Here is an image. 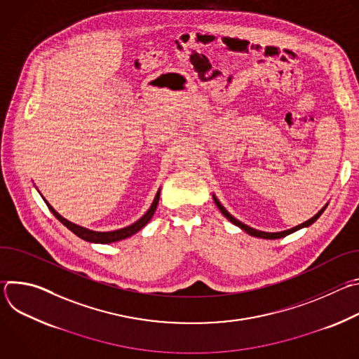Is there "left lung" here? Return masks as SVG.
I'll return each instance as SVG.
<instances>
[{
    "label": "left lung",
    "instance_id": "1",
    "mask_svg": "<svg viewBox=\"0 0 359 359\" xmlns=\"http://www.w3.org/2000/svg\"><path fill=\"white\" fill-rule=\"evenodd\" d=\"M215 203L217 204V208H219V210L223 213V216L226 217V219H229L233 224H236V226H238L240 229H243L244 231H247L250 236H254V237H260V238H269V240H274V238H281V237H285V236H288V234H291V233H294V231H297V230H299V229H302V227H309V226H311L321 215H323V212L325 210V208H323L313 219H310V220H306V222H304L302 224H298V226H295V227H292V229H290V230H285V231H280V233H266V231H259V230H254V229H251V227H248V226H245V224H243L241 222H238L237 219H234L223 206L220 204V201L215 197Z\"/></svg>",
    "mask_w": 359,
    "mask_h": 359
}]
</instances>
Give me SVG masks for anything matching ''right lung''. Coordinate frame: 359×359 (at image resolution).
I'll return each mask as SVG.
<instances>
[{"label":"right lung","instance_id":"1","mask_svg":"<svg viewBox=\"0 0 359 359\" xmlns=\"http://www.w3.org/2000/svg\"><path fill=\"white\" fill-rule=\"evenodd\" d=\"M159 194H161V190L158 191L155 200H153L150 209L147 210V213L139 219L136 223H133L132 226L129 227H125V229H121V230H116V231H107V233H99V231H92V230H88V229H83L81 226H76L68 220H65L62 216H60L53 208L49 206V204L46 203L48 209L50 210V213H53L67 229H69L74 234H76L79 238L85 240V241H90V243H102V244H107V243H114V241H119V240H123V238H128L130 236H133L135 233H137L142 227H144L149 220L151 219V216L155 215L156 212V208H158V203H159Z\"/></svg>","mask_w":359,"mask_h":359}]
</instances>
